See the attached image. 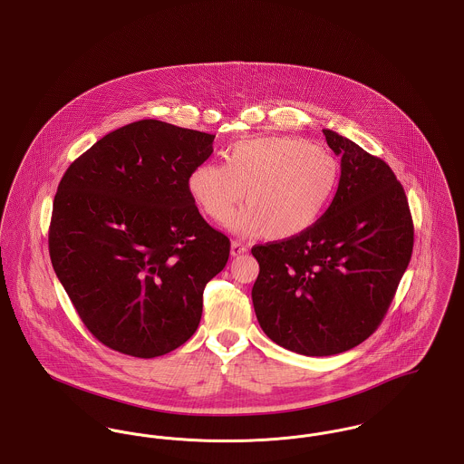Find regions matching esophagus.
Wrapping results in <instances>:
<instances>
[{
    "instance_id": "obj_1",
    "label": "esophagus",
    "mask_w": 464,
    "mask_h": 464,
    "mask_svg": "<svg viewBox=\"0 0 464 464\" xmlns=\"http://www.w3.org/2000/svg\"><path fill=\"white\" fill-rule=\"evenodd\" d=\"M244 252H247V246H244V244L238 242V240H233V242H231V256H240V254H244Z\"/></svg>"
}]
</instances>
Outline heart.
<instances>
[{
  "label": "heart",
  "instance_id": "heart-1",
  "mask_svg": "<svg viewBox=\"0 0 464 464\" xmlns=\"http://www.w3.org/2000/svg\"><path fill=\"white\" fill-rule=\"evenodd\" d=\"M339 183L341 162L334 153L291 136L233 144L226 166L203 162L188 175L192 198L212 220L226 222L246 199L247 207L231 218V229L265 233L272 240L298 237L314 226Z\"/></svg>",
  "mask_w": 464,
  "mask_h": 464
}]
</instances>
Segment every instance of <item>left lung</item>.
<instances>
[{
    "label": "left lung",
    "instance_id": "1",
    "mask_svg": "<svg viewBox=\"0 0 464 464\" xmlns=\"http://www.w3.org/2000/svg\"><path fill=\"white\" fill-rule=\"evenodd\" d=\"M341 183L328 210L298 237L254 246L252 304L279 346L328 357L363 343L385 318L413 250V220L391 166L337 132Z\"/></svg>",
    "mask_w": 464,
    "mask_h": 464
}]
</instances>
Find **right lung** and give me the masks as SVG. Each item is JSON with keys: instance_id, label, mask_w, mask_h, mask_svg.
Masks as SVG:
<instances>
[{"instance_id": "obj_1", "label": "right lung", "mask_w": 464, "mask_h": 464, "mask_svg": "<svg viewBox=\"0 0 464 464\" xmlns=\"http://www.w3.org/2000/svg\"><path fill=\"white\" fill-rule=\"evenodd\" d=\"M214 134L141 120L109 132L65 171L49 254L84 326L107 348L153 358L196 332L229 238L199 214L188 175Z\"/></svg>"}]
</instances>
